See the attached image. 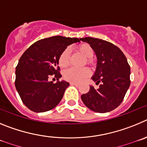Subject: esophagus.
I'll return each instance as SVG.
<instances>
[{"label": "esophagus", "mask_w": 147, "mask_h": 147, "mask_svg": "<svg viewBox=\"0 0 147 147\" xmlns=\"http://www.w3.org/2000/svg\"><path fill=\"white\" fill-rule=\"evenodd\" d=\"M70 84L72 86H79L78 83H70Z\"/></svg>", "instance_id": "1"}]
</instances>
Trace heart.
Here are the masks:
<instances>
[{
	"label": "heart",
	"mask_w": 147,
	"mask_h": 147,
	"mask_svg": "<svg viewBox=\"0 0 147 147\" xmlns=\"http://www.w3.org/2000/svg\"><path fill=\"white\" fill-rule=\"evenodd\" d=\"M77 51L80 54L86 58V62L87 64H92V58L94 55V51L92 47L87 44H83L77 47ZM70 57V50L66 48L59 56V64L61 67H66L68 66ZM91 75V72L88 68L75 69L69 68L64 72V77L65 80L72 83H79L84 81Z\"/></svg>",
	"instance_id": "b5f03b06"
}]
</instances>
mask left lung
Instances as JSON below:
<instances>
[{"label": "left lung", "instance_id": "obj_1", "mask_svg": "<svg viewBox=\"0 0 147 147\" xmlns=\"http://www.w3.org/2000/svg\"><path fill=\"white\" fill-rule=\"evenodd\" d=\"M92 47L96 55V69L92 79L100 87L90 86L89 92L81 95L87 108L97 113L116 108L123 101L130 85V67L122 51L107 41L92 37L80 38Z\"/></svg>", "mask_w": 147, "mask_h": 147}]
</instances>
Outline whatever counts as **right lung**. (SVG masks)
<instances>
[{"label": "right lung", "mask_w": 147, "mask_h": 147, "mask_svg": "<svg viewBox=\"0 0 147 147\" xmlns=\"http://www.w3.org/2000/svg\"><path fill=\"white\" fill-rule=\"evenodd\" d=\"M79 42L78 38L55 36L36 42L22 54L16 67L15 87L28 108L42 113L60 102L69 83L48 80L52 76L58 80L61 78L59 56L67 46Z\"/></svg>", "instance_id": "obj_1"}]
</instances>
